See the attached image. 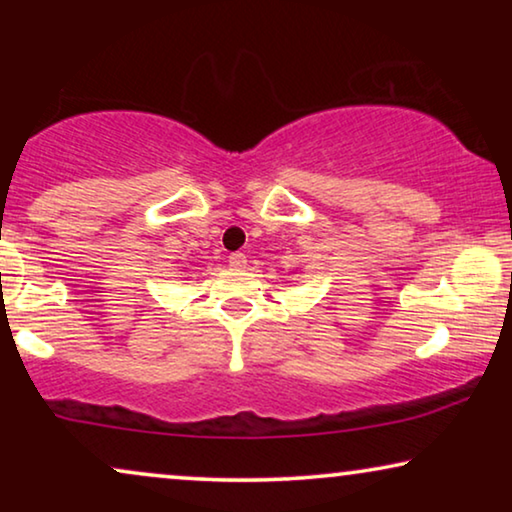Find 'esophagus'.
<instances>
[{"label":"esophagus","mask_w":512,"mask_h":512,"mask_svg":"<svg viewBox=\"0 0 512 512\" xmlns=\"http://www.w3.org/2000/svg\"><path fill=\"white\" fill-rule=\"evenodd\" d=\"M228 263L233 265L235 270H242L244 265H247V256H244L242 251H235V254H230V256H228Z\"/></svg>","instance_id":"34e87169"}]
</instances>
